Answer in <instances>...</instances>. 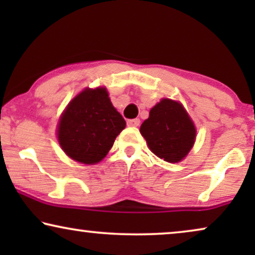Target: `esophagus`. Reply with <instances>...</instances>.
I'll list each match as a JSON object with an SVG mask.
<instances>
[{
	"label": "esophagus",
	"instance_id": "34e87169",
	"mask_svg": "<svg viewBox=\"0 0 255 255\" xmlns=\"http://www.w3.org/2000/svg\"><path fill=\"white\" fill-rule=\"evenodd\" d=\"M139 124H140V120H139V118H134V120L128 121V127H139Z\"/></svg>",
	"mask_w": 255,
	"mask_h": 255
}]
</instances>
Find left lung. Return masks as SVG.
Segmentation results:
<instances>
[{"label":"left lung","instance_id":"left-lung-1","mask_svg":"<svg viewBox=\"0 0 255 255\" xmlns=\"http://www.w3.org/2000/svg\"><path fill=\"white\" fill-rule=\"evenodd\" d=\"M148 147L160 159L175 163L186 158L196 138V128L183 106L162 99L140 127Z\"/></svg>","mask_w":255,"mask_h":255}]
</instances>
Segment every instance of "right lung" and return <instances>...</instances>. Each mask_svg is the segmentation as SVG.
Masks as SVG:
<instances>
[{"label":"right lung","instance_id":"right-lung-1","mask_svg":"<svg viewBox=\"0 0 255 255\" xmlns=\"http://www.w3.org/2000/svg\"><path fill=\"white\" fill-rule=\"evenodd\" d=\"M125 125L104 87L86 88L62 113L58 124V140L69 158L94 165L108 154Z\"/></svg>","mask_w":255,"mask_h":255}]
</instances>
